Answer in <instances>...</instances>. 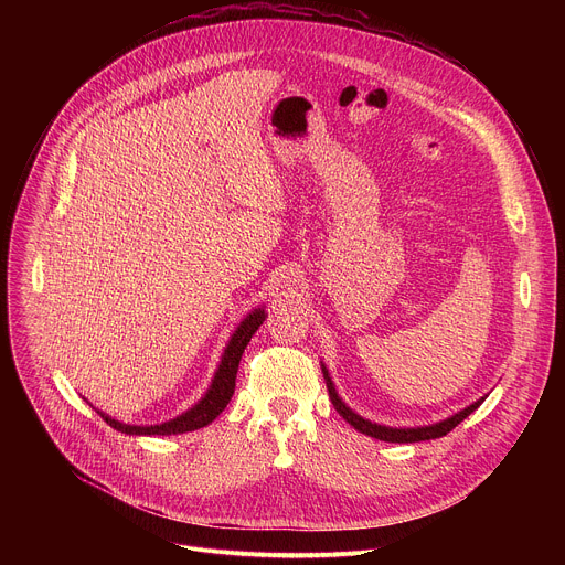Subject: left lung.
Masks as SVG:
<instances>
[{
	"label": "left lung",
	"mask_w": 565,
	"mask_h": 565,
	"mask_svg": "<svg viewBox=\"0 0 565 565\" xmlns=\"http://www.w3.org/2000/svg\"><path fill=\"white\" fill-rule=\"evenodd\" d=\"M321 373H324L327 388H329V397H331V402H333V407L338 409V414H340V416H342L351 427H355L360 434H366V436L377 438V440H384V443H420V440L443 438V436H447L456 425H460L469 414H473V412L482 405V399H486V397L476 399L473 405H469L467 409H462V412L454 414L451 418L440 420V423H436V425H429V427H407V429H397V427L375 425V423L364 420L362 416H358L353 409H349V407L344 405L342 397L338 395V391H335V386H333V380H331V375H329V371H327V366H324V364H321Z\"/></svg>",
	"instance_id": "left-lung-1"
}]
</instances>
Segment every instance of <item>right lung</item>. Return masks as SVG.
<instances>
[{"label": "right lung", "instance_id": "1", "mask_svg": "<svg viewBox=\"0 0 565 565\" xmlns=\"http://www.w3.org/2000/svg\"><path fill=\"white\" fill-rule=\"evenodd\" d=\"M264 319H266V310L255 308L244 321H241L221 355V364L214 373V380H212L207 393L185 414H181L174 420H168L163 425H151V427L125 425V423H118V420L105 416L103 412H98L100 418L116 431H122L129 436H174V434H185V431H194V429L210 425L227 407V402L234 393V380H236L241 355H244V351H246L250 338L257 333V329L264 324Z\"/></svg>", "mask_w": 565, "mask_h": 565}]
</instances>
